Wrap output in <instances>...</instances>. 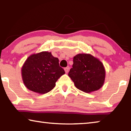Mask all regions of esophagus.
<instances>
[{"label": "esophagus", "instance_id": "1", "mask_svg": "<svg viewBox=\"0 0 131 131\" xmlns=\"http://www.w3.org/2000/svg\"><path fill=\"white\" fill-rule=\"evenodd\" d=\"M69 69H70L69 66H67V67H66V68H64V70H65V72L66 73H68L69 72Z\"/></svg>", "mask_w": 131, "mask_h": 131}]
</instances>
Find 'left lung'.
Segmentation results:
<instances>
[{
  "label": "left lung",
  "mask_w": 131,
  "mask_h": 131,
  "mask_svg": "<svg viewBox=\"0 0 131 131\" xmlns=\"http://www.w3.org/2000/svg\"><path fill=\"white\" fill-rule=\"evenodd\" d=\"M68 76L77 88L90 93L102 87L106 71L99 59L90 54H79L73 57V64Z\"/></svg>",
  "instance_id": "1"
}]
</instances>
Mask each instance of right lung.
Wrapping results in <instances>:
<instances>
[{
  "instance_id": "right-lung-1",
  "label": "right lung",
  "mask_w": 131,
  "mask_h": 131,
  "mask_svg": "<svg viewBox=\"0 0 131 131\" xmlns=\"http://www.w3.org/2000/svg\"><path fill=\"white\" fill-rule=\"evenodd\" d=\"M65 73L59 66L58 58L48 51L30 55L21 68L24 85L28 90L39 94L52 90L58 79Z\"/></svg>"
}]
</instances>
